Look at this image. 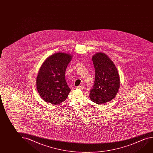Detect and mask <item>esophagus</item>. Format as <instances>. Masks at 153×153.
I'll return each instance as SVG.
<instances>
[{"label":"esophagus","mask_w":153,"mask_h":153,"mask_svg":"<svg viewBox=\"0 0 153 153\" xmlns=\"http://www.w3.org/2000/svg\"><path fill=\"white\" fill-rule=\"evenodd\" d=\"M83 88H84L83 86H78L77 87H76V88L78 90H82L83 89Z\"/></svg>","instance_id":"34e87169"}]
</instances>
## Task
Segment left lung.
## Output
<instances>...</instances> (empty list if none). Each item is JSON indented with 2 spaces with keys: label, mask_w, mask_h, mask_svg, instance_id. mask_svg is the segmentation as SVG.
<instances>
[{
  "label": "left lung",
  "mask_w": 153,
  "mask_h": 153,
  "mask_svg": "<svg viewBox=\"0 0 153 153\" xmlns=\"http://www.w3.org/2000/svg\"><path fill=\"white\" fill-rule=\"evenodd\" d=\"M95 68V81L90 91L91 100L98 105L103 104L115 98L120 86V78L113 61L105 53L93 55Z\"/></svg>",
  "instance_id": "obj_1"
}]
</instances>
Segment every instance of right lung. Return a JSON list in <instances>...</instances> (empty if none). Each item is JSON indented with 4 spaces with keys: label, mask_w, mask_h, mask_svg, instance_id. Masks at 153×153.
I'll return each mask as SVG.
<instances>
[{
    "label": "right lung",
    "mask_w": 153,
    "mask_h": 153,
    "mask_svg": "<svg viewBox=\"0 0 153 153\" xmlns=\"http://www.w3.org/2000/svg\"><path fill=\"white\" fill-rule=\"evenodd\" d=\"M72 58L69 53H55L41 65L36 78V88L45 102L55 105L68 97L71 90L65 81V73Z\"/></svg>",
    "instance_id": "obj_1"
}]
</instances>
